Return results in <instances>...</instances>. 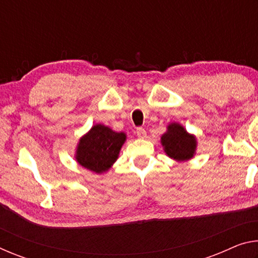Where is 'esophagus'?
Masks as SVG:
<instances>
[{
    "instance_id": "1",
    "label": "esophagus",
    "mask_w": 258,
    "mask_h": 258,
    "mask_svg": "<svg viewBox=\"0 0 258 258\" xmlns=\"http://www.w3.org/2000/svg\"><path fill=\"white\" fill-rule=\"evenodd\" d=\"M137 135H138L139 138L145 139V138L147 137V132H146V130L143 128V127H138V128H137Z\"/></svg>"
}]
</instances>
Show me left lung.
<instances>
[{"label":"left lung","instance_id":"left-lung-1","mask_svg":"<svg viewBox=\"0 0 258 258\" xmlns=\"http://www.w3.org/2000/svg\"><path fill=\"white\" fill-rule=\"evenodd\" d=\"M161 143L166 154L180 161L190 159L196 150V139L176 123L168 126V131L161 137Z\"/></svg>","mask_w":258,"mask_h":258}]
</instances>
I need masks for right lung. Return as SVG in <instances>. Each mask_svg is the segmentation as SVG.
Instances as JSON below:
<instances>
[{
    "instance_id": "right-lung-1",
    "label": "right lung",
    "mask_w": 258,
    "mask_h": 258,
    "mask_svg": "<svg viewBox=\"0 0 258 258\" xmlns=\"http://www.w3.org/2000/svg\"><path fill=\"white\" fill-rule=\"evenodd\" d=\"M125 139L124 133L113 132L100 124L95 125L80 141L76 159L90 171L106 172L116 161Z\"/></svg>"
}]
</instances>
